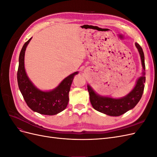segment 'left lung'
Segmentation results:
<instances>
[{
    "label": "left lung",
    "instance_id": "obj_1",
    "mask_svg": "<svg viewBox=\"0 0 157 157\" xmlns=\"http://www.w3.org/2000/svg\"><path fill=\"white\" fill-rule=\"evenodd\" d=\"M136 46L139 51L143 69L145 71V65L144 54L140 45L136 43ZM143 76L137 80L136 86L127 96L120 99H114L109 97H103L96 94L93 89L88 85V91L90 95V100L92 107L96 111L106 114L109 116L118 117L122 115L128 111L134 108L140 100L143 95L145 82V73Z\"/></svg>",
    "mask_w": 157,
    "mask_h": 157
}]
</instances>
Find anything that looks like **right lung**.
I'll list each match as a JSON object with an SVG mask.
<instances>
[{
  "mask_svg": "<svg viewBox=\"0 0 157 157\" xmlns=\"http://www.w3.org/2000/svg\"><path fill=\"white\" fill-rule=\"evenodd\" d=\"M31 39L22 47L19 57V66L17 73L18 86L27 105L33 111L42 115H54L67 107L69 102V92L75 72L66 77L59 86L50 92H43L37 89L28 78L24 67V56L26 47Z\"/></svg>",
  "mask_w": 157,
  "mask_h": 157,
  "instance_id": "obj_1",
  "label": "right lung"
}]
</instances>
